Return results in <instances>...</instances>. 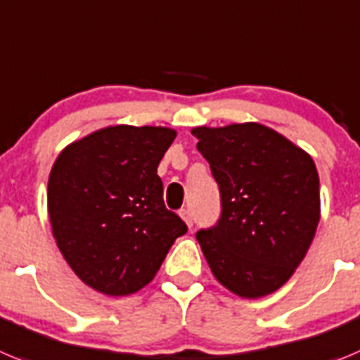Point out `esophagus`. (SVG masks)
I'll list each match as a JSON object with an SVG mask.
<instances>
[{
    "instance_id": "1",
    "label": "esophagus",
    "mask_w": 360,
    "mask_h": 360,
    "mask_svg": "<svg viewBox=\"0 0 360 360\" xmlns=\"http://www.w3.org/2000/svg\"><path fill=\"white\" fill-rule=\"evenodd\" d=\"M179 215H181V219H183L184 222H186L188 228H192V226H193L192 212H190V210H186V208H183V210H181V212H179Z\"/></svg>"
}]
</instances>
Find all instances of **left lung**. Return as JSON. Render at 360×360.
Here are the masks:
<instances>
[{"label":"left lung","instance_id":"left-lung-1","mask_svg":"<svg viewBox=\"0 0 360 360\" xmlns=\"http://www.w3.org/2000/svg\"><path fill=\"white\" fill-rule=\"evenodd\" d=\"M219 184L220 219L197 231L213 276L242 297L274 292L305 258L319 222V176L305 150L260 124L195 127Z\"/></svg>","mask_w":360,"mask_h":360}]
</instances>
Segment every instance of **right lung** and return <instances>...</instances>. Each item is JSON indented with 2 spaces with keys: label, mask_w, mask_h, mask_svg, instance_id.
Returning <instances> with one entry per match:
<instances>
[{
  "label": "right lung",
  "mask_w": 360,
  "mask_h": 360,
  "mask_svg": "<svg viewBox=\"0 0 360 360\" xmlns=\"http://www.w3.org/2000/svg\"><path fill=\"white\" fill-rule=\"evenodd\" d=\"M176 131L105 127L68 145L48 179V213L64 260L91 289L127 296L156 276L186 224L163 202L158 165Z\"/></svg>",
  "instance_id": "right-lung-1"
}]
</instances>
